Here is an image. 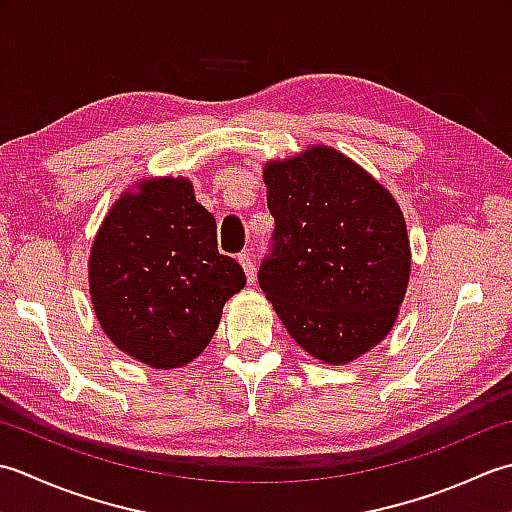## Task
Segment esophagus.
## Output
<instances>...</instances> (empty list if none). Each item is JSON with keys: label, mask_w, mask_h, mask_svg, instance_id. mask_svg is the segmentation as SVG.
<instances>
[{"label": "esophagus", "mask_w": 512, "mask_h": 512, "mask_svg": "<svg viewBox=\"0 0 512 512\" xmlns=\"http://www.w3.org/2000/svg\"><path fill=\"white\" fill-rule=\"evenodd\" d=\"M238 263H241V265H243V269H245L247 283H254V280H256V265H254L252 256H249V252L238 254Z\"/></svg>", "instance_id": "1"}]
</instances>
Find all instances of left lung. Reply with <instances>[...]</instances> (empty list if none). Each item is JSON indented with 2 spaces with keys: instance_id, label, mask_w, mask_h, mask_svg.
Segmentation results:
<instances>
[{
  "instance_id": "left-lung-1",
  "label": "left lung",
  "mask_w": 512,
  "mask_h": 512,
  "mask_svg": "<svg viewBox=\"0 0 512 512\" xmlns=\"http://www.w3.org/2000/svg\"><path fill=\"white\" fill-rule=\"evenodd\" d=\"M274 216L258 285L311 356L344 364L391 331L411 249L398 203L360 165L311 148L265 168Z\"/></svg>"
}]
</instances>
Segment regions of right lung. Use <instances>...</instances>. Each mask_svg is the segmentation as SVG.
Here are the masks:
<instances>
[{
    "instance_id": "add662e5",
    "label": "right lung",
    "mask_w": 512,
    "mask_h": 512,
    "mask_svg": "<svg viewBox=\"0 0 512 512\" xmlns=\"http://www.w3.org/2000/svg\"><path fill=\"white\" fill-rule=\"evenodd\" d=\"M245 287L216 247V221L185 179H154L112 207L90 254V294L108 338L154 369L192 362Z\"/></svg>"
}]
</instances>
